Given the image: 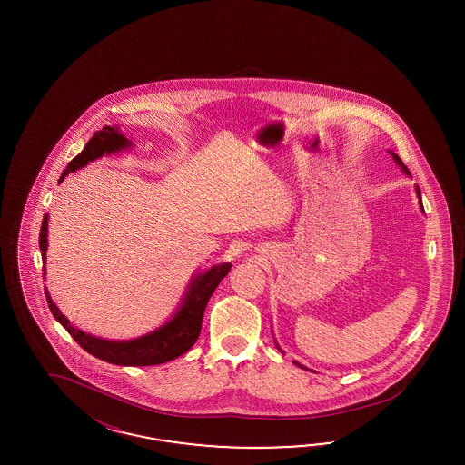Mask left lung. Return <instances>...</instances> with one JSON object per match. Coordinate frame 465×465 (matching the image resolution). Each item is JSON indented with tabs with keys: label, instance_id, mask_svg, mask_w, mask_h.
<instances>
[{
	"label": "left lung",
	"instance_id": "left-lung-1",
	"mask_svg": "<svg viewBox=\"0 0 465 465\" xmlns=\"http://www.w3.org/2000/svg\"><path fill=\"white\" fill-rule=\"evenodd\" d=\"M389 153H391V155H392V158H394L395 163H397V165H399V167H401V169H402V172H404V173H406V175H408V177H411V172H409L408 167H406V165H404V163H402V160H401V158H399V156L395 155L394 152H391V150H389ZM414 187H416V196H418V199H420V208H421V212L424 213V208H422L421 191H420V187H418V185H414ZM274 342H276V339H274ZM276 348H278V350H280V351H282V348H280V346H278V342H276ZM293 363H295L296 366H300V368H303V370H309V368H307V366L300 365V363H298V361H293Z\"/></svg>",
	"mask_w": 465,
	"mask_h": 465
}]
</instances>
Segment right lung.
Instances as JSON below:
<instances>
[{
	"mask_svg": "<svg viewBox=\"0 0 465 465\" xmlns=\"http://www.w3.org/2000/svg\"><path fill=\"white\" fill-rule=\"evenodd\" d=\"M133 143L119 131V126H104L97 131L92 140L84 144V152L74 156L68 163L57 183H63L68 173L84 169L90 162H95L104 155H115L126 148H131ZM47 220L49 214H44L39 245L43 253L44 278H45V252H47ZM232 269L230 262L213 264L206 271H199L189 280L187 290L181 298V303L173 315L165 324L156 327L155 331L143 334L140 338L115 341V339L95 338L86 334L70 324V321L57 309L56 303L45 290V298L54 319L63 325L84 351L99 358L102 361L121 366H152L167 363L183 352L189 351L201 332V322L208 300L212 298L216 286Z\"/></svg>",
	"mask_w": 465,
	"mask_h": 465,
	"instance_id": "obj_1",
	"label": "right lung"
}]
</instances>
